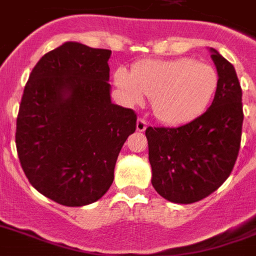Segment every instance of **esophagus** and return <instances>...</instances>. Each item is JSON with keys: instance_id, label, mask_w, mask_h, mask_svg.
<instances>
[{"instance_id": "34e87169", "label": "esophagus", "mask_w": 256, "mask_h": 256, "mask_svg": "<svg viewBox=\"0 0 256 256\" xmlns=\"http://www.w3.org/2000/svg\"><path fill=\"white\" fill-rule=\"evenodd\" d=\"M145 128H146V121H145L144 118H138V121H136V131L142 132V131H144Z\"/></svg>"}]
</instances>
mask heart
<instances>
[{
    "label": "heart",
    "mask_w": 256,
    "mask_h": 256,
    "mask_svg": "<svg viewBox=\"0 0 256 256\" xmlns=\"http://www.w3.org/2000/svg\"><path fill=\"white\" fill-rule=\"evenodd\" d=\"M114 82L128 103L140 104L146 96L160 122L182 126L199 118L210 107L220 76L208 64L180 57L139 62L131 74L118 68Z\"/></svg>",
    "instance_id": "obj_1"
}]
</instances>
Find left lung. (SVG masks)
Segmentation results:
<instances>
[{"mask_svg":"<svg viewBox=\"0 0 256 256\" xmlns=\"http://www.w3.org/2000/svg\"><path fill=\"white\" fill-rule=\"evenodd\" d=\"M220 85L210 107L199 118L177 128H148L152 185L176 204L199 202L217 190L231 174L240 150L242 90L236 71L209 48Z\"/></svg>","mask_w":256,"mask_h":256,"instance_id":"8db88e82","label":"left lung"}]
</instances>
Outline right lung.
<instances>
[{"instance_id":"add662e5","label":"right lung","mask_w":256,"mask_h":256,"mask_svg":"<svg viewBox=\"0 0 256 256\" xmlns=\"http://www.w3.org/2000/svg\"><path fill=\"white\" fill-rule=\"evenodd\" d=\"M111 54L66 42L39 60L25 85L18 156L32 186L62 206H88L107 192L136 128L132 110L111 100Z\"/></svg>"}]
</instances>
